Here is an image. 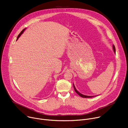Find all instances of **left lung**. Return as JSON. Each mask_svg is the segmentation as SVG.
<instances>
[{
    "label": "left lung",
    "mask_w": 128,
    "mask_h": 128,
    "mask_svg": "<svg viewBox=\"0 0 128 128\" xmlns=\"http://www.w3.org/2000/svg\"><path fill=\"white\" fill-rule=\"evenodd\" d=\"M113 50H114V52H116V48H115V46H114V45H113ZM73 85H74V90L75 92H76V93H77L79 96H80L81 97H83V98H91V97H94V96H87V95H83V94H82L80 93V92H79L77 91V90H76V88H75V87H74V84H73Z\"/></svg>",
    "instance_id": "8db88e82"
}]
</instances>
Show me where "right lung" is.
<instances>
[{"mask_svg": "<svg viewBox=\"0 0 128 128\" xmlns=\"http://www.w3.org/2000/svg\"><path fill=\"white\" fill-rule=\"evenodd\" d=\"M25 29H26V28H25V29H23V30H22L21 31V32H20V33L19 34V35H18V37H17V39H16V40H18V38L20 37V36L21 35V34H22V33L24 32V30H25Z\"/></svg>", "mask_w": 128, "mask_h": 128, "instance_id": "add662e5", "label": "right lung"}]
</instances>
